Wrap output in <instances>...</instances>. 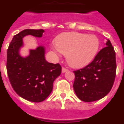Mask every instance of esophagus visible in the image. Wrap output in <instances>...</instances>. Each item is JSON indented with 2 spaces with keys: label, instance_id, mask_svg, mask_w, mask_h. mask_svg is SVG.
Wrapping results in <instances>:
<instances>
[{
  "label": "esophagus",
  "instance_id": "esophagus-1",
  "mask_svg": "<svg viewBox=\"0 0 124 124\" xmlns=\"http://www.w3.org/2000/svg\"><path fill=\"white\" fill-rule=\"evenodd\" d=\"M67 70H68V69H67L65 68L64 67H62V72H65L67 71Z\"/></svg>",
  "mask_w": 124,
  "mask_h": 124
}]
</instances>
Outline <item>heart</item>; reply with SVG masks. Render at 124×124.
I'll return each mask as SVG.
<instances>
[{
    "mask_svg": "<svg viewBox=\"0 0 124 124\" xmlns=\"http://www.w3.org/2000/svg\"><path fill=\"white\" fill-rule=\"evenodd\" d=\"M99 45V39L94 35L71 32L62 33L56 38L54 50L66 55L71 66L82 67L94 59Z\"/></svg>",
    "mask_w": 124,
    "mask_h": 124,
    "instance_id": "heart-1",
    "label": "heart"
}]
</instances>
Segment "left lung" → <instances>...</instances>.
<instances>
[{"instance_id": "obj_1", "label": "left lung", "mask_w": 124, "mask_h": 124, "mask_svg": "<svg viewBox=\"0 0 124 124\" xmlns=\"http://www.w3.org/2000/svg\"><path fill=\"white\" fill-rule=\"evenodd\" d=\"M94 60L86 67L74 70L73 88L77 96L85 102L101 99L110 91L116 76L115 52L110 40Z\"/></svg>"}]
</instances>
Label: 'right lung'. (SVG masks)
I'll list each match as a JSON object with an SVG mask.
<instances>
[{
    "label": "right lung",
    "instance_id": "add662e5",
    "mask_svg": "<svg viewBox=\"0 0 124 124\" xmlns=\"http://www.w3.org/2000/svg\"><path fill=\"white\" fill-rule=\"evenodd\" d=\"M43 32V30H23L14 35L7 49L6 67L11 86L19 96L32 102L46 99L52 91L54 81L62 71L59 64L46 62L43 46L31 50L26 58L19 54L24 36L41 37Z\"/></svg>",
    "mask_w": 124,
    "mask_h": 124
}]
</instances>
